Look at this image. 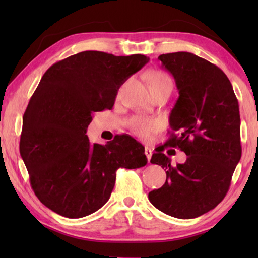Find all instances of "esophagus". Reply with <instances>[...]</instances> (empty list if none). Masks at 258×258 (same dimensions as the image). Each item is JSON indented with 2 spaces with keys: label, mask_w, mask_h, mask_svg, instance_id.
<instances>
[{
  "label": "esophagus",
  "mask_w": 258,
  "mask_h": 258,
  "mask_svg": "<svg viewBox=\"0 0 258 258\" xmlns=\"http://www.w3.org/2000/svg\"><path fill=\"white\" fill-rule=\"evenodd\" d=\"M144 153H145V155H146V157H147V161H151V157H152V154H153V152H152V150L151 149H149V147H145V151H144Z\"/></svg>",
  "instance_id": "1"
}]
</instances>
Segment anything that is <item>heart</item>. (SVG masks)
Instances as JSON below:
<instances>
[{
  "label": "heart",
  "mask_w": 258,
  "mask_h": 258,
  "mask_svg": "<svg viewBox=\"0 0 258 258\" xmlns=\"http://www.w3.org/2000/svg\"><path fill=\"white\" fill-rule=\"evenodd\" d=\"M149 82H150V87L151 91L164 89V87H171L173 89V82L171 78L166 74L162 72V71H154L152 72L149 76ZM130 130L132 132L140 136L142 139L149 140L158 130L161 128V123L160 120L154 119V118H145V117H133L128 122Z\"/></svg>",
  "instance_id": "obj_1"
}]
</instances>
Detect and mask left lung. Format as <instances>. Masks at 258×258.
Listing matches in <instances>:
<instances>
[{"mask_svg": "<svg viewBox=\"0 0 258 258\" xmlns=\"http://www.w3.org/2000/svg\"><path fill=\"white\" fill-rule=\"evenodd\" d=\"M162 67L174 76L178 98L169 116L166 145L183 150L184 164L172 166L161 152L152 164L166 171V182L149 193L157 210L188 220L213 210L231 186L242 156L238 101L226 74L188 52L162 54ZM166 146V145H165Z\"/></svg>", "mask_w": 258, "mask_h": 258, "instance_id": "8db88e82", "label": "left lung"}]
</instances>
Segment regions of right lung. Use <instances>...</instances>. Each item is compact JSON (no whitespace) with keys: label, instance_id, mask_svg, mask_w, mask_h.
<instances>
[{"label":"right lung","instance_id":"add662e5","mask_svg":"<svg viewBox=\"0 0 258 258\" xmlns=\"http://www.w3.org/2000/svg\"><path fill=\"white\" fill-rule=\"evenodd\" d=\"M150 61L84 51L58 61L42 76L23 116L20 152L42 204L81 218L105 204L118 168L146 165L144 146L127 135L106 145L85 135L92 115L112 109L117 91Z\"/></svg>","mask_w":258,"mask_h":258}]
</instances>
